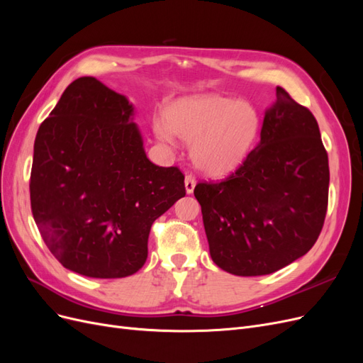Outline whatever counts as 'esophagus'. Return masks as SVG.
<instances>
[{
	"label": "esophagus",
	"instance_id": "obj_1",
	"mask_svg": "<svg viewBox=\"0 0 363 363\" xmlns=\"http://www.w3.org/2000/svg\"><path fill=\"white\" fill-rule=\"evenodd\" d=\"M195 179L192 177V175H186L184 179V189H186V194H192L194 189H195Z\"/></svg>",
	"mask_w": 363,
	"mask_h": 363
}]
</instances>
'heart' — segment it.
Segmentation results:
<instances>
[{
	"label": "heart",
	"mask_w": 363,
	"mask_h": 363,
	"mask_svg": "<svg viewBox=\"0 0 363 363\" xmlns=\"http://www.w3.org/2000/svg\"><path fill=\"white\" fill-rule=\"evenodd\" d=\"M164 124H155V135L168 144L174 136L189 142L195 168L219 179L242 167L257 140L260 118L245 101L208 94L172 103Z\"/></svg>",
	"instance_id": "heart-1"
}]
</instances>
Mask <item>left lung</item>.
I'll return each instance as SVG.
<instances>
[{
  "mask_svg": "<svg viewBox=\"0 0 363 363\" xmlns=\"http://www.w3.org/2000/svg\"><path fill=\"white\" fill-rule=\"evenodd\" d=\"M259 145L221 183H199L211 257L235 276H265L304 256L321 233L328 157L306 107L277 87Z\"/></svg>",
  "mask_w": 363,
  "mask_h": 363,
  "instance_id": "left-lung-1",
  "label": "left lung"
}]
</instances>
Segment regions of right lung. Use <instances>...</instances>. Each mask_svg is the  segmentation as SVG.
I'll return each mask as SVG.
<instances>
[{"instance_id":"right-lung-1","label":"right lung","mask_w":363,"mask_h":363,"mask_svg":"<svg viewBox=\"0 0 363 363\" xmlns=\"http://www.w3.org/2000/svg\"><path fill=\"white\" fill-rule=\"evenodd\" d=\"M133 119L125 95L82 77L38 130L33 218L54 257L86 277L138 272L152 223L186 195L179 168L150 162Z\"/></svg>"}]
</instances>
